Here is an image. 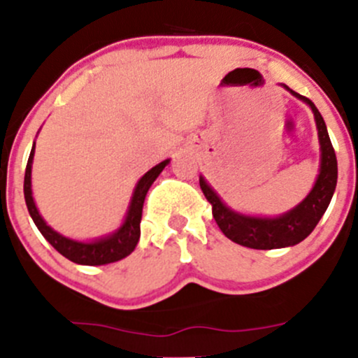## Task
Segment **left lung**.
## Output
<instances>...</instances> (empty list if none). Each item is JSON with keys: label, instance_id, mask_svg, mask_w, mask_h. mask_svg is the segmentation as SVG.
Returning a JSON list of instances; mask_svg holds the SVG:
<instances>
[{"label": "left lung", "instance_id": "1", "mask_svg": "<svg viewBox=\"0 0 358 358\" xmlns=\"http://www.w3.org/2000/svg\"><path fill=\"white\" fill-rule=\"evenodd\" d=\"M289 90L287 86H284ZM296 99L308 103L315 115L317 131H319L320 143V169L315 180V185L310 190L308 196L299 202L291 211L284 213L273 218L265 216H248L234 211L218 197V194L208 185L204 176H199V185L202 194L209 204L213 206V218L218 223L220 230L234 243L251 249H279L294 246L312 234L319 220L326 213L338 182V161L331 143L329 133H327L326 122L319 109L306 96L298 95L289 90Z\"/></svg>", "mask_w": 358, "mask_h": 358}]
</instances>
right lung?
Returning <instances> with one entry per match:
<instances>
[{
  "mask_svg": "<svg viewBox=\"0 0 358 358\" xmlns=\"http://www.w3.org/2000/svg\"><path fill=\"white\" fill-rule=\"evenodd\" d=\"M36 145V143H34ZM34 145H32L31 156H29L27 166H25V176H24V197L25 204H27L29 215H31L32 222L36 223L39 232L43 234L46 241L52 244L57 251L62 256H66L71 262L78 263V265H107V263L119 262V259L126 258L128 255H131L133 249L136 248L140 239V222H142V209H143V201H145L147 192H149L150 185L156 182V178L161 175L162 169L168 166L169 159L159 162L157 166H154L152 169L145 173L142 178L138 180L135 187V192H133L131 202H129L128 213H126V218L122 222V225L119 227L115 232H112L110 236L102 237V239L90 241V243H79V241L69 239L64 237L62 234L55 232L50 225H46L45 220L39 215L38 208H36V202L32 199V189H31V169H32V159H34Z\"/></svg>",
  "mask_w": 358,
  "mask_h": 358,
  "instance_id": "add662e5",
  "label": "right lung"
}]
</instances>
